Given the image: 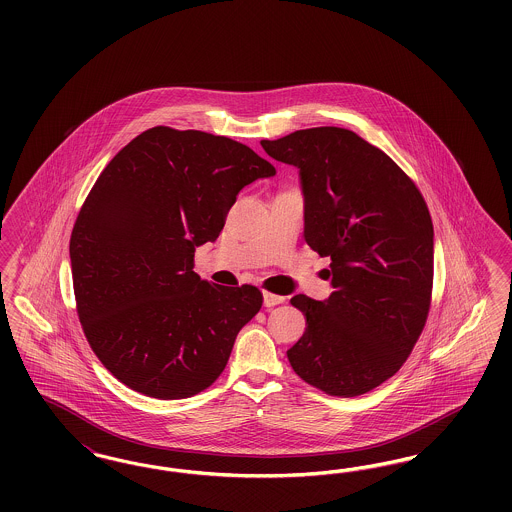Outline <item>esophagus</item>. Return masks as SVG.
Listing matches in <instances>:
<instances>
[{
  "label": "esophagus",
  "instance_id": "34e87169",
  "mask_svg": "<svg viewBox=\"0 0 512 512\" xmlns=\"http://www.w3.org/2000/svg\"><path fill=\"white\" fill-rule=\"evenodd\" d=\"M297 263H299L301 267H309V265H311V259H309L307 255H301V257L297 259Z\"/></svg>",
  "mask_w": 512,
  "mask_h": 512
}]
</instances>
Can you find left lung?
I'll list each match as a JSON object with an SVG mask.
<instances>
[{"mask_svg": "<svg viewBox=\"0 0 512 512\" xmlns=\"http://www.w3.org/2000/svg\"><path fill=\"white\" fill-rule=\"evenodd\" d=\"M261 165L230 138L155 126L99 174L71 236L74 297L86 340L124 386L186 399L222 374L257 293L201 280L195 247L219 238Z\"/></svg>", "mask_w": 512, "mask_h": 512, "instance_id": "left-lung-1", "label": "left lung"}]
</instances>
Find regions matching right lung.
<instances>
[{
  "mask_svg": "<svg viewBox=\"0 0 512 512\" xmlns=\"http://www.w3.org/2000/svg\"><path fill=\"white\" fill-rule=\"evenodd\" d=\"M299 169L305 242L330 259L326 301L301 305L305 334L288 351L299 378L328 395L374 390L409 359L434 282V226L390 157L347 128L297 130L265 146Z\"/></svg>",
  "mask_w": 512,
  "mask_h": 512,
  "instance_id": "1",
  "label": "right lung"
}]
</instances>
